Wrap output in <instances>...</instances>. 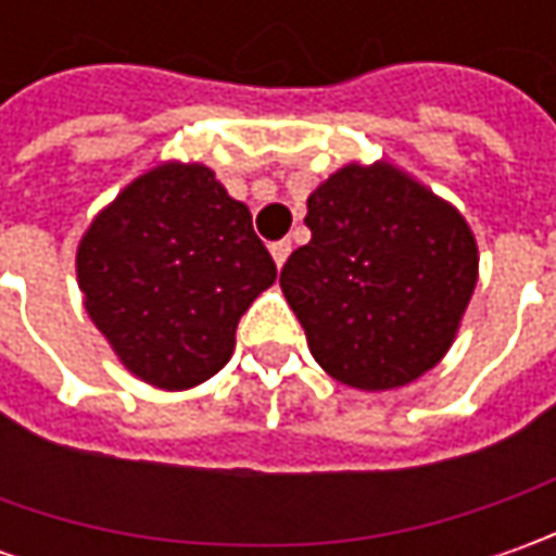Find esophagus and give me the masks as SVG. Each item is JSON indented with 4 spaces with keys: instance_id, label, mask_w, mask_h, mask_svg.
I'll return each instance as SVG.
<instances>
[{
    "instance_id": "1",
    "label": "esophagus",
    "mask_w": 556,
    "mask_h": 556,
    "mask_svg": "<svg viewBox=\"0 0 556 556\" xmlns=\"http://www.w3.org/2000/svg\"><path fill=\"white\" fill-rule=\"evenodd\" d=\"M290 250H293V247H290V241H275V244H271V260H275V266L281 268L285 263H288Z\"/></svg>"
}]
</instances>
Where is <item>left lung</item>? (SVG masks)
<instances>
[{"label": "left lung", "instance_id": "obj_1", "mask_svg": "<svg viewBox=\"0 0 556 556\" xmlns=\"http://www.w3.org/2000/svg\"><path fill=\"white\" fill-rule=\"evenodd\" d=\"M306 206L312 241L290 253L281 290L315 362L368 393L430 371L477 288L470 225L390 163L337 169Z\"/></svg>", "mask_w": 556, "mask_h": 556}]
</instances>
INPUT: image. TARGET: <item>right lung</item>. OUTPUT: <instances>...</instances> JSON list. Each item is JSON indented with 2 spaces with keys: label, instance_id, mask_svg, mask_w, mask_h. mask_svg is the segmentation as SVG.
Wrapping results in <instances>:
<instances>
[{
  "label": "right lung",
  "instance_id": "right-lung-1",
  "mask_svg": "<svg viewBox=\"0 0 556 556\" xmlns=\"http://www.w3.org/2000/svg\"><path fill=\"white\" fill-rule=\"evenodd\" d=\"M86 312L151 387L188 390L223 368L278 268L244 203L201 163H161L101 210L76 250Z\"/></svg>",
  "mask_w": 556,
  "mask_h": 556
}]
</instances>
